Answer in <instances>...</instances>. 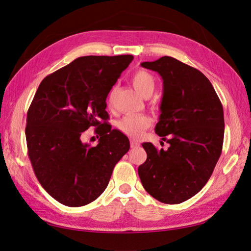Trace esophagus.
Segmentation results:
<instances>
[{
  "mask_svg": "<svg viewBox=\"0 0 251 251\" xmlns=\"http://www.w3.org/2000/svg\"><path fill=\"white\" fill-rule=\"evenodd\" d=\"M139 145H140V143L138 142L137 140H130L131 148H137V147H139Z\"/></svg>",
  "mask_w": 251,
  "mask_h": 251,
  "instance_id": "1",
  "label": "esophagus"
}]
</instances>
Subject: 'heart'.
Listing matches in <instances>:
<instances>
[{"mask_svg":"<svg viewBox=\"0 0 251 251\" xmlns=\"http://www.w3.org/2000/svg\"><path fill=\"white\" fill-rule=\"evenodd\" d=\"M132 85L135 89L139 93L142 97L148 98L152 95L154 87H155V81L150 73L145 70L137 71L132 75ZM115 98V88H112L108 96V104L110 108L113 106ZM152 124V120L150 116L146 114L140 115H126L119 122V129L123 134L127 135L131 138H139L143 131L148 129Z\"/></svg>","mask_w":251,"mask_h":251,"instance_id":"obj_1","label":"heart"}]
</instances>
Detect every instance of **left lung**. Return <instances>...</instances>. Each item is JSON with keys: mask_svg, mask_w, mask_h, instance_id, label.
<instances>
[{"mask_svg": "<svg viewBox=\"0 0 251 251\" xmlns=\"http://www.w3.org/2000/svg\"><path fill=\"white\" fill-rule=\"evenodd\" d=\"M163 79L155 132L169 143L157 150L143 142L147 161L138 168L143 188L165 204H180L204 188L221 155L225 116L204 74L173 57L142 62Z\"/></svg>", "mask_w": 251, "mask_h": 251, "instance_id": "8db88e82", "label": "left lung"}]
</instances>
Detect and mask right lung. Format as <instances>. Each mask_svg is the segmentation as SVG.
Returning a JSON list of instances; mask_svg holds the SVG:
<instances>
[{
  "label": "right lung",
  "instance_id": "obj_1",
  "mask_svg": "<svg viewBox=\"0 0 251 251\" xmlns=\"http://www.w3.org/2000/svg\"><path fill=\"white\" fill-rule=\"evenodd\" d=\"M132 59L79 57L47 75L36 90L26 114L28 155L41 185L63 205L79 207L98 199L129 150L128 138L105 122V100ZM92 126L100 136L96 147L81 139Z\"/></svg>",
  "mask_w": 251,
  "mask_h": 251
}]
</instances>
